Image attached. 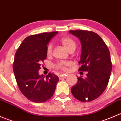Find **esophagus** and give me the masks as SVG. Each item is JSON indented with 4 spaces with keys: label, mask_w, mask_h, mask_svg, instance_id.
I'll return each mask as SVG.
<instances>
[{
    "label": "esophagus",
    "mask_w": 121,
    "mask_h": 121,
    "mask_svg": "<svg viewBox=\"0 0 121 121\" xmlns=\"http://www.w3.org/2000/svg\"><path fill=\"white\" fill-rule=\"evenodd\" d=\"M67 74H61L60 75H59V78L60 79H63V78H66L67 77Z\"/></svg>",
    "instance_id": "obj_1"
}]
</instances>
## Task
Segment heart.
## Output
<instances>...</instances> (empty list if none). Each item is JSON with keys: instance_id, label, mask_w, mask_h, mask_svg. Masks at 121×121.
<instances>
[{"instance_id": "1", "label": "heart", "mask_w": 121, "mask_h": 121, "mask_svg": "<svg viewBox=\"0 0 121 121\" xmlns=\"http://www.w3.org/2000/svg\"><path fill=\"white\" fill-rule=\"evenodd\" d=\"M60 42L62 45L66 48L68 52H71L74 50L76 47V44L74 40L69 37H63L60 39ZM53 47L51 44H48L46 48V53L48 56L52 54ZM71 65L69 62H58L53 65L54 68L56 69H60L61 71H66L67 69V67Z\"/></svg>"}]
</instances>
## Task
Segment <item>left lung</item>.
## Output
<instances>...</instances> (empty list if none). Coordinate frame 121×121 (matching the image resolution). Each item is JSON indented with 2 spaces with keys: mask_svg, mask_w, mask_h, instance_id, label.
Wrapping results in <instances>:
<instances>
[{
  "mask_svg": "<svg viewBox=\"0 0 121 121\" xmlns=\"http://www.w3.org/2000/svg\"><path fill=\"white\" fill-rule=\"evenodd\" d=\"M80 39L82 52L79 64L80 71H87L86 77H78V81L71 88L75 98L81 102H90L98 98L108 85L111 73L110 53L102 39L95 33L88 30H69Z\"/></svg>",
  "mask_w": 121,
  "mask_h": 121,
  "instance_id": "obj_1",
  "label": "left lung"
}]
</instances>
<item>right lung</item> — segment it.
<instances>
[{
	"instance_id": "1",
	"label": "right lung",
	"mask_w": 121,
	"mask_h": 121,
	"mask_svg": "<svg viewBox=\"0 0 121 121\" xmlns=\"http://www.w3.org/2000/svg\"><path fill=\"white\" fill-rule=\"evenodd\" d=\"M57 33L28 36L16 52L13 64L16 80L23 95L32 102L41 103L52 98L59 81L58 76L51 73L46 77L39 74L41 63L47 57V44Z\"/></svg>"
}]
</instances>
